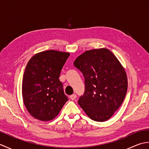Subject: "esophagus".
<instances>
[{"label":"esophagus","instance_id":"1","mask_svg":"<svg viewBox=\"0 0 149 149\" xmlns=\"http://www.w3.org/2000/svg\"><path fill=\"white\" fill-rule=\"evenodd\" d=\"M76 97H77V95H75V94L71 95L70 96V99L72 100H75V99H76Z\"/></svg>","mask_w":149,"mask_h":149}]
</instances>
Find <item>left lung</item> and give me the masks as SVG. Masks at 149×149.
<instances>
[{
  "mask_svg": "<svg viewBox=\"0 0 149 149\" xmlns=\"http://www.w3.org/2000/svg\"><path fill=\"white\" fill-rule=\"evenodd\" d=\"M74 65L84 78V92L78 104L91 120H108L127 93V75L121 63L109 50L99 49L82 54Z\"/></svg>",
  "mask_w": 149,
  "mask_h": 149,
  "instance_id": "obj_1",
  "label": "left lung"
}]
</instances>
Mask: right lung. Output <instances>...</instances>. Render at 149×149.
<instances>
[{
    "label": "right lung",
    "mask_w": 149,
    "mask_h": 149,
    "mask_svg": "<svg viewBox=\"0 0 149 149\" xmlns=\"http://www.w3.org/2000/svg\"><path fill=\"white\" fill-rule=\"evenodd\" d=\"M69 56L68 52L49 50L36 54L28 62L22 81V97L34 118L51 120L68 101L59 77Z\"/></svg>",
    "instance_id": "right-lung-1"
}]
</instances>
